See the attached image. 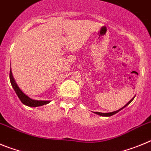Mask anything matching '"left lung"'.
<instances>
[{"label":"left lung","mask_w":151,"mask_h":151,"mask_svg":"<svg viewBox=\"0 0 151 151\" xmlns=\"http://www.w3.org/2000/svg\"><path fill=\"white\" fill-rule=\"evenodd\" d=\"M133 99H134V98H133V99H132L131 100H130V101H129V102L127 103V104H126V105L124 106V107H123V108H120V109H119V110H118V111H114V112H111V113H100V112H95V113H96V114L100 115V116H112V115H114V114H116V113H117V112H119V111H120V110L123 109V108H124L125 107H126V106L128 105V104H129L130 103L132 102V101Z\"/></svg>","instance_id":"obj_1"}]
</instances>
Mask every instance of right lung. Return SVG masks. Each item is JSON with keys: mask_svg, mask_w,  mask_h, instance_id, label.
<instances>
[{"mask_svg": "<svg viewBox=\"0 0 151 151\" xmlns=\"http://www.w3.org/2000/svg\"><path fill=\"white\" fill-rule=\"evenodd\" d=\"M9 80H10V83H11V85L13 86V88L14 89L15 92H16V95L18 96L19 99H20V101L23 103L24 104L27 106H29V107H38V106H42L44 105V104H47L48 103H50V101H37V100H33V99H30L28 96H27L26 95H25L22 92L21 89L19 88V86H17V84L15 82L14 79H13V75H12L11 70L9 71Z\"/></svg>", "mask_w": 151, "mask_h": 151, "instance_id": "right-lung-1", "label": "right lung"}]
</instances>
